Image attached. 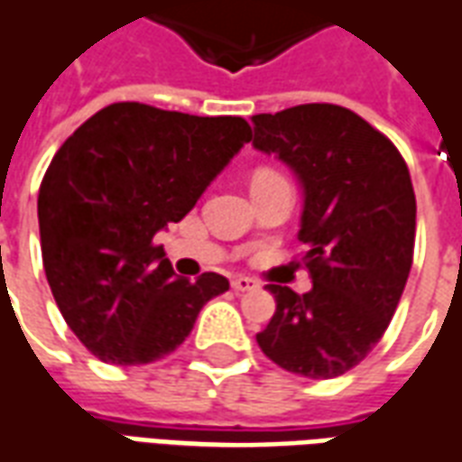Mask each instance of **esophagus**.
<instances>
[{
	"label": "esophagus",
	"mask_w": 462,
	"mask_h": 462,
	"mask_svg": "<svg viewBox=\"0 0 462 462\" xmlns=\"http://www.w3.org/2000/svg\"><path fill=\"white\" fill-rule=\"evenodd\" d=\"M260 287V282L257 280H253V277H235L232 280V290L235 292H253V290H257Z\"/></svg>",
	"instance_id": "esophagus-1"
}]
</instances>
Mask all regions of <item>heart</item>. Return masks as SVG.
<instances>
[{
    "label": "heart",
    "instance_id": "b5f03b06",
    "mask_svg": "<svg viewBox=\"0 0 462 462\" xmlns=\"http://www.w3.org/2000/svg\"><path fill=\"white\" fill-rule=\"evenodd\" d=\"M263 172H267V170H263ZM257 175H260V172H257Z\"/></svg>",
    "mask_w": 462,
    "mask_h": 462
}]
</instances>
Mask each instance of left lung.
Returning <instances> with one entry per match:
<instances>
[{
  "label": "left lung",
  "instance_id": "8db88e82",
  "mask_svg": "<svg viewBox=\"0 0 462 462\" xmlns=\"http://www.w3.org/2000/svg\"><path fill=\"white\" fill-rule=\"evenodd\" d=\"M253 144L298 175L305 295L267 285L275 315L257 345L277 365L328 380L353 370L388 330L415 247V192L398 147L353 109L298 105L254 115Z\"/></svg>",
  "mask_w": 462,
  "mask_h": 462
}]
</instances>
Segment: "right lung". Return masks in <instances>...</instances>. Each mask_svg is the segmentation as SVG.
<instances>
[{
    "label": "right lung",
    "instance_id": "1",
    "mask_svg": "<svg viewBox=\"0 0 462 462\" xmlns=\"http://www.w3.org/2000/svg\"><path fill=\"white\" fill-rule=\"evenodd\" d=\"M253 130L117 102L51 157L37 199L42 263L57 308L89 353L147 365L175 353L227 277H177L154 235L180 222Z\"/></svg>",
    "mask_w": 462,
    "mask_h": 462
}]
</instances>
